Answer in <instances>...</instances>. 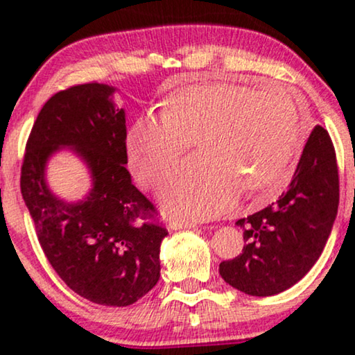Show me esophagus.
Here are the masks:
<instances>
[{
    "mask_svg": "<svg viewBox=\"0 0 355 355\" xmlns=\"http://www.w3.org/2000/svg\"><path fill=\"white\" fill-rule=\"evenodd\" d=\"M168 226L171 227V230H182V227H196L197 223L191 221V220H179L178 218V220L169 221Z\"/></svg>",
    "mask_w": 355,
    "mask_h": 355,
    "instance_id": "obj_1",
    "label": "esophagus"
}]
</instances>
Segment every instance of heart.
I'll list each match as a JSON object with an SVG mask.
<instances>
[{
    "instance_id": "obj_1",
    "label": "heart",
    "mask_w": 355,
    "mask_h": 355,
    "mask_svg": "<svg viewBox=\"0 0 355 355\" xmlns=\"http://www.w3.org/2000/svg\"><path fill=\"white\" fill-rule=\"evenodd\" d=\"M302 130L291 92L211 84L173 94L162 113L140 116L128 145L139 181L153 187L197 140L202 153L168 178L162 197L179 215L211 218L230 210L241 189L265 197L278 192Z\"/></svg>"
}]
</instances>
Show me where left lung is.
<instances>
[{"label": "left lung", "instance_id": "left-lung-1", "mask_svg": "<svg viewBox=\"0 0 355 355\" xmlns=\"http://www.w3.org/2000/svg\"><path fill=\"white\" fill-rule=\"evenodd\" d=\"M338 203L336 152L327 129L315 125L288 191L236 223L244 231L245 245L236 259L221 261V278L257 297L289 289L322 255Z\"/></svg>", "mask_w": 355, "mask_h": 355}]
</instances>
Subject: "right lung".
Returning <instances> with one entry per match:
<instances>
[{"mask_svg": "<svg viewBox=\"0 0 355 355\" xmlns=\"http://www.w3.org/2000/svg\"><path fill=\"white\" fill-rule=\"evenodd\" d=\"M113 92L89 82L43 105L27 139L21 192L43 254L67 288L94 304L125 307L158 283L168 231L130 181L125 116ZM61 146H72L91 168L94 187L85 201L64 202L46 186V159Z\"/></svg>", "mask_w": 355, "mask_h": 355, "instance_id": "add662e5", "label": "right lung"}]
</instances>
